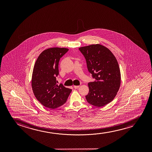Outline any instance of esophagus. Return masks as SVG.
Segmentation results:
<instances>
[{
    "label": "esophagus",
    "mask_w": 152,
    "mask_h": 152,
    "mask_svg": "<svg viewBox=\"0 0 152 152\" xmlns=\"http://www.w3.org/2000/svg\"><path fill=\"white\" fill-rule=\"evenodd\" d=\"M79 87V86H74V88H75V89H77V88H78Z\"/></svg>",
    "instance_id": "1"
}]
</instances>
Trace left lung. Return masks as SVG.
Instances as JSON below:
<instances>
[{"label":"left lung","instance_id":"1","mask_svg":"<svg viewBox=\"0 0 152 152\" xmlns=\"http://www.w3.org/2000/svg\"><path fill=\"white\" fill-rule=\"evenodd\" d=\"M85 56L88 69L96 79L88 83L89 92L86 96L89 104L102 107L112 101L121 86V71L112 52L100 44L79 48Z\"/></svg>","mask_w":152,"mask_h":152}]
</instances>
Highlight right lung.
<instances>
[{
	"label": "right lung",
	"instance_id": "1",
	"mask_svg": "<svg viewBox=\"0 0 152 152\" xmlns=\"http://www.w3.org/2000/svg\"><path fill=\"white\" fill-rule=\"evenodd\" d=\"M69 49L51 48L44 50L38 57L34 67L31 87L39 102L47 108L54 109L66 102L72 89L62 84L56 85L58 63Z\"/></svg>",
	"mask_w": 152,
	"mask_h": 152
}]
</instances>
